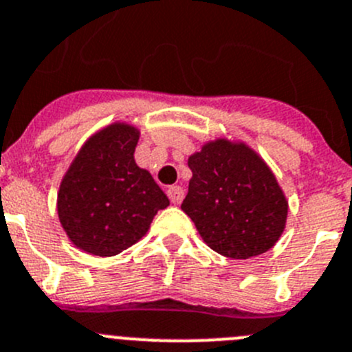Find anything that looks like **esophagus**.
I'll list each match as a JSON object with an SVG mask.
<instances>
[{
  "mask_svg": "<svg viewBox=\"0 0 352 352\" xmlns=\"http://www.w3.org/2000/svg\"><path fill=\"white\" fill-rule=\"evenodd\" d=\"M168 197L173 204H180L184 199V189L180 186H170L168 187Z\"/></svg>",
  "mask_w": 352,
  "mask_h": 352,
  "instance_id": "1",
  "label": "esophagus"
}]
</instances>
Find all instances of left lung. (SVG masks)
Returning <instances> with one entry per match:
<instances>
[{
    "label": "left lung",
    "instance_id": "1",
    "mask_svg": "<svg viewBox=\"0 0 352 352\" xmlns=\"http://www.w3.org/2000/svg\"><path fill=\"white\" fill-rule=\"evenodd\" d=\"M192 179L182 211L213 251L248 259L274 248L287 199L268 165L242 142L217 139L189 156Z\"/></svg>",
    "mask_w": 352,
    "mask_h": 352
}]
</instances>
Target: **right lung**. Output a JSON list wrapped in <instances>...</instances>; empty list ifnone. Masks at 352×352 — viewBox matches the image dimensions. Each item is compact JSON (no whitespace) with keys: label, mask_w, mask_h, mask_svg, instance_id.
I'll return each instance as SVG.
<instances>
[{"label":"right lung","mask_w":352,"mask_h":352,"mask_svg":"<svg viewBox=\"0 0 352 352\" xmlns=\"http://www.w3.org/2000/svg\"><path fill=\"white\" fill-rule=\"evenodd\" d=\"M139 131L113 124L87 139L61 180L58 217L70 241L94 256H115L141 241L170 204L134 160Z\"/></svg>","instance_id":"add662e5"}]
</instances>
